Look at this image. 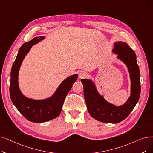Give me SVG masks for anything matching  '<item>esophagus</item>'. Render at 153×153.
<instances>
[{
  "mask_svg": "<svg viewBox=\"0 0 153 153\" xmlns=\"http://www.w3.org/2000/svg\"><path fill=\"white\" fill-rule=\"evenodd\" d=\"M87 76H88L87 73H86V72H84V71H81V72H79V79L85 78Z\"/></svg>",
  "mask_w": 153,
  "mask_h": 153,
  "instance_id": "1",
  "label": "esophagus"
}]
</instances>
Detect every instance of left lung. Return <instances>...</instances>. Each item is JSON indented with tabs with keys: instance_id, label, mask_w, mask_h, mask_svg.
Returning a JSON list of instances; mask_svg holds the SVG:
<instances>
[{
	"instance_id": "obj_1",
	"label": "left lung",
	"mask_w": 153,
	"mask_h": 153,
	"mask_svg": "<svg viewBox=\"0 0 153 153\" xmlns=\"http://www.w3.org/2000/svg\"><path fill=\"white\" fill-rule=\"evenodd\" d=\"M113 54L127 67L131 80V94L126 102L116 106L109 102L97 89L91 79H82L84 95L89 114L97 121L116 124L123 121L133 110L141 94L140 72L134 51L126 42H115Z\"/></svg>"
}]
</instances>
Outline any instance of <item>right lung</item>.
<instances>
[{
	"instance_id": "obj_1",
	"label": "right lung",
	"mask_w": 153,
	"mask_h": 153,
	"mask_svg": "<svg viewBox=\"0 0 153 153\" xmlns=\"http://www.w3.org/2000/svg\"><path fill=\"white\" fill-rule=\"evenodd\" d=\"M44 36L34 37L25 42L18 51L16 59L10 72V96L11 101L21 114L33 123L47 122L60 114L66 96L77 79V74H73L58 86L51 96L43 99H34L25 96L20 90L18 77L19 70L24 59L32 46L45 39Z\"/></svg>"
}]
</instances>
